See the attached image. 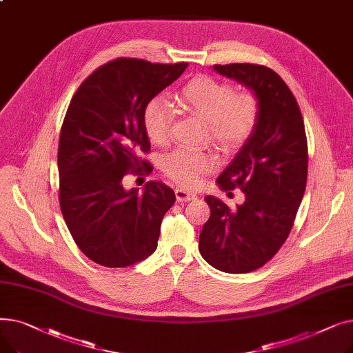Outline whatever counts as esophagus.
I'll list each match as a JSON object with an SVG mask.
<instances>
[{"instance_id": "obj_1", "label": "esophagus", "mask_w": 353, "mask_h": 353, "mask_svg": "<svg viewBox=\"0 0 353 353\" xmlns=\"http://www.w3.org/2000/svg\"><path fill=\"white\" fill-rule=\"evenodd\" d=\"M174 193H176L177 201H189V200H194L197 197L196 193L188 192V190H184V189H176Z\"/></svg>"}]
</instances>
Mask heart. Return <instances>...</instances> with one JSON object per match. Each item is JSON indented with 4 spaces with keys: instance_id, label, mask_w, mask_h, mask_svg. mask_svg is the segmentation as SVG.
<instances>
[{
    "instance_id": "heart-1",
    "label": "heart",
    "mask_w": 353,
    "mask_h": 353,
    "mask_svg": "<svg viewBox=\"0 0 353 353\" xmlns=\"http://www.w3.org/2000/svg\"><path fill=\"white\" fill-rule=\"evenodd\" d=\"M177 105L206 120V136L221 152H232L246 143L259 121L257 97L252 91H239L228 83L210 76H199L176 92ZM174 113L165 100L156 97L144 108V128L154 144H165L170 137ZM161 172L184 188H194L201 177L216 167L210 152L177 148L165 154L160 163Z\"/></svg>"
}]
</instances>
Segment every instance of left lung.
I'll list each match as a JSON object with an SVG mask.
<instances>
[{
  "label": "left lung",
  "mask_w": 353,
  "mask_h": 353,
  "mask_svg": "<svg viewBox=\"0 0 353 353\" xmlns=\"http://www.w3.org/2000/svg\"><path fill=\"white\" fill-rule=\"evenodd\" d=\"M213 67L252 88L261 111L253 134L217 179L221 189L239 188L246 200L230 209L206 197L210 217L199 250L221 272L249 273L279 252L294 225L307 180L305 123L293 92L272 68L250 63Z\"/></svg>",
  "instance_id": "1"
}]
</instances>
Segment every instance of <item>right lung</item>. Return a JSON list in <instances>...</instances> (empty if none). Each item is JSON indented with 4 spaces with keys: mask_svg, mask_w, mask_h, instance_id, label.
<instances>
[{
    "mask_svg": "<svg viewBox=\"0 0 353 353\" xmlns=\"http://www.w3.org/2000/svg\"><path fill=\"white\" fill-rule=\"evenodd\" d=\"M188 63L111 60L80 84L59 141V200L80 250L105 268L134 265L157 248L161 220L176 200L161 181L125 192L127 174L150 173L144 108Z\"/></svg>",
    "mask_w": 353,
    "mask_h": 353,
    "instance_id": "1",
    "label": "right lung"
}]
</instances>
